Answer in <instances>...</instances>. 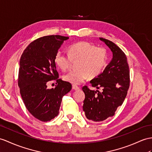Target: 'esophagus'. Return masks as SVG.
I'll use <instances>...</instances> for the list:
<instances>
[{
  "label": "esophagus",
  "instance_id": "1",
  "mask_svg": "<svg viewBox=\"0 0 152 152\" xmlns=\"http://www.w3.org/2000/svg\"><path fill=\"white\" fill-rule=\"evenodd\" d=\"M72 88L74 90H79V89H80L79 87L76 86V85H73V86H72Z\"/></svg>",
  "mask_w": 152,
  "mask_h": 152
}]
</instances>
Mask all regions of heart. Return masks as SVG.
<instances>
[{
    "instance_id": "b5f03b06",
    "label": "heart",
    "mask_w": 152,
    "mask_h": 152,
    "mask_svg": "<svg viewBox=\"0 0 152 152\" xmlns=\"http://www.w3.org/2000/svg\"><path fill=\"white\" fill-rule=\"evenodd\" d=\"M107 51L104 48H97L89 42L82 41L72 44L68 48V55L58 52L55 62L63 71L68 69L72 61H78L77 68L65 74L64 80L75 85L80 84L89 77L94 78L101 73L106 64Z\"/></svg>"
}]
</instances>
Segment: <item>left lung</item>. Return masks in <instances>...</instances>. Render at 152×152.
<instances>
[{
    "mask_svg": "<svg viewBox=\"0 0 152 152\" xmlns=\"http://www.w3.org/2000/svg\"><path fill=\"white\" fill-rule=\"evenodd\" d=\"M112 51L113 57L102 73L90 80V84L102 91L83 88L85 94L83 111L89 120L100 122L113 116L123 104L129 86V71L126 56L115 44L99 38Z\"/></svg>",
    "mask_w": 152,
    "mask_h": 152,
    "instance_id": "left-lung-1",
    "label": "left lung"
}]
</instances>
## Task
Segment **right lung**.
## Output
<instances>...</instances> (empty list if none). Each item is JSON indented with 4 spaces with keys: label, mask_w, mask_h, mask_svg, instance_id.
<instances>
[{
    "label": "right lung",
    "mask_w": 152,
    "mask_h": 152,
    "mask_svg": "<svg viewBox=\"0 0 152 152\" xmlns=\"http://www.w3.org/2000/svg\"><path fill=\"white\" fill-rule=\"evenodd\" d=\"M69 37L49 35L36 39L29 44L21 55L18 84L23 102L33 117L43 122L58 115L62 97L72 90V84L58 79L55 62V55ZM58 85L48 89L49 81ZM57 84V83H56Z\"/></svg>",
    "instance_id": "add662e5"
}]
</instances>
